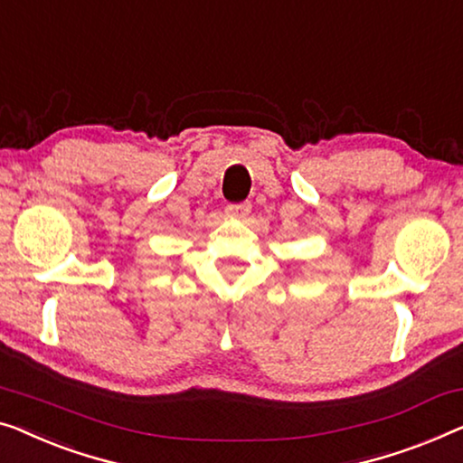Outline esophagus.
Returning a JSON list of instances; mask_svg holds the SVG:
<instances>
[{"mask_svg": "<svg viewBox=\"0 0 463 463\" xmlns=\"http://www.w3.org/2000/svg\"><path fill=\"white\" fill-rule=\"evenodd\" d=\"M250 209H252L250 203H240V204H227L225 213L230 217H246L248 213H250Z\"/></svg>", "mask_w": 463, "mask_h": 463, "instance_id": "obj_1", "label": "esophagus"}]
</instances>
